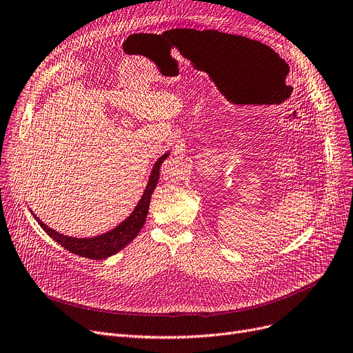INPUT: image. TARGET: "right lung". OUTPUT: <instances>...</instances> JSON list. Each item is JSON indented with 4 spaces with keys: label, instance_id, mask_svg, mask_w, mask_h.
<instances>
[{
    "label": "right lung",
    "instance_id": "right-lung-1",
    "mask_svg": "<svg viewBox=\"0 0 353 353\" xmlns=\"http://www.w3.org/2000/svg\"><path fill=\"white\" fill-rule=\"evenodd\" d=\"M168 154L170 151L164 152L160 159L154 163L145 190H143L141 199L138 201L137 206L134 208V211L130 212V215L125 218L121 224H117L114 228L103 234H99V236H94V237L63 236V234L58 232L57 230L48 227L36 214H33L32 211L30 212L33 218L37 221V224L43 228V231L48 234V236L52 240H55L58 244H61L63 249H67L68 252L77 256L91 259V260L108 259L116 254L117 252H121L123 247H126L130 241H132L139 234L143 224H145L152 192L155 190L157 183H159L160 167L168 157Z\"/></svg>",
    "mask_w": 353,
    "mask_h": 353
}]
</instances>
